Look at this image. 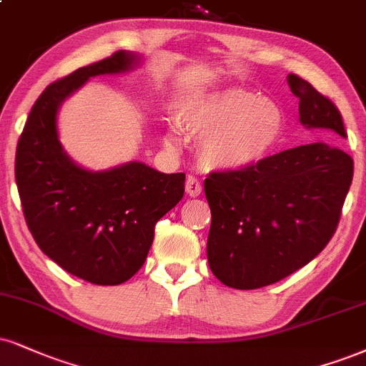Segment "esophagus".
<instances>
[{
	"mask_svg": "<svg viewBox=\"0 0 366 366\" xmlns=\"http://www.w3.org/2000/svg\"><path fill=\"white\" fill-rule=\"evenodd\" d=\"M202 187H201V180L196 177V175H189L186 180V192L191 197H197L201 194Z\"/></svg>",
	"mask_w": 366,
	"mask_h": 366,
	"instance_id": "obj_1",
	"label": "esophagus"
}]
</instances>
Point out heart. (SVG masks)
I'll return each mask as SVG.
<instances>
[{
  "label": "heart",
  "instance_id": "1",
  "mask_svg": "<svg viewBox=\"0 0 366 366\" xmlns=\"http://www.w3.org/2000/svg\"><path fill=\"white\" fill-rule=\"evenodd\" d=\"M285 112L274 100L245 88L211 92L182 109L179 124L199 139V160L206 169L237 172L255 167L278 147ZM167 144L177 147L175 136Z\"/></svg>",
  "mask_w": 366,
  "mask_h": 366
}]
</instances>
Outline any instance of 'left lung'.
<instances>
[{
	"instance_id": "8db88e82",
	"label": "left lung",
	"mask_w": 366,
	"mask_h": 366,
	"mask_svg": "<svg viewBox=\"0 0 366 366\" xmlns=\"http://www.w3.org/2000/svg\"><path fill=\"white\" fill-rule=\"evenodd\" d=\"M288 85L300 100V122L346 138L331 99L297 74ZM353 180V158L325 143L302 144L247 170L211 172L208 262L223 285L255 290L309 264L332 239Z\"/></svg>"
}]
</instances>
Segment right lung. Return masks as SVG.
<instances>
[{
	"label": "right lung",
	"instance_id": "right-lung-1",
	"mask_svg": "<svg viewBox=\"0 0 366 366\" xmlns=\"http://www.w3.org/2000/svg\"><path fill=\"white\" fill-rule=\"evenodd\" d=\"M133 52L76 69L42 92L25 122L15 157L16 187L25 222L47 257L73 276L114 286L141 269L155 225L184 196L186 174H162L141 162L88 172L63 152L57 109L97 74L124 73Z\"/></svg>",
	"mask_w": 366,
	"mask_h": 366
}]
</instances>
